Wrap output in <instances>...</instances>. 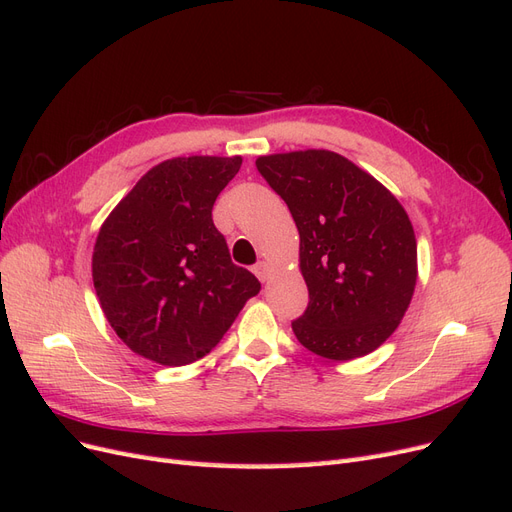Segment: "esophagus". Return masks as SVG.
<instances>
[{
	"label": "esophagus",
	"mask_w": 512,
	"mask_h": 512,
	"mask_svg": "<svg viewBox=\"0 0 512 512\" xmlns=\"http://www.w3.org/2000/svg\"><path fill=\"white\" fill-rule=\"evenodd\" d=\"M254 273H256V277L260 282H269L271 280V273H273V269H271V265L267 260H260L258 265L254 267Z\"/></svg>",
	"instance_id": "obj_1"
}]
</instances>
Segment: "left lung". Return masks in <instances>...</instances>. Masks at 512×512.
I'll list each match as a JSON object with an SVG mask.
<instances>
[{
    "instance_id": "left-lung-1",
    "label": "left lung",
    "mask_w": 512,
    "mask_h": 512,
    "mask_svg": "<svg viewBox=\"0 0 512 512\" xmlns=\"http://www.w3.org/2000/svg\"><path fill=\"white\" fill-rule=\"evenodd\" d=\"M256 166L299 230L309 305L292 322L294 335L331 361L374 352L399 327L416 288L406 209L376 177L329 149L271 153Z\"/></svg>"
}]
</instances>
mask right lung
Wrapping results in <instances>:
<instances>
[{
  "label": "right lung",
  "instance_id": "right-lung-1",
  "mask_svg": "<svg viewBox=\"0 0 512 512\" xmlns=\"http://www.w3.org/2000/svg\"><path fill=\"white\" fill-rule=\"evenodd\" d=\"M243 158H170L108 213L91 256L102 312L132 352L166 367L218 346L260 282L230 260L211 209Z\"/></svg>",
  "mask_w": 512,
  "mask_h": 512
}]
</instances>
